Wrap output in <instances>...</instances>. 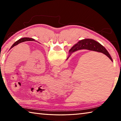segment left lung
Segmentation results:
<instances>
[{
    "label": "left lung",
    "mask_w": 121,
    "mask_h": 121,
    "mask_svg": "<svg viewBox=\"0 0 121 121\" xmlns=\"http://www.w3.org/2000/svg\"><path fill=\"white\" fill-rule=\"evenodd\" d=\"M26 41H35V40L34 39L31 38H28V37L22 38L20 39H19L18 40L16 41V42L14 43L13 45H12V46H11V48H13L14 46L17 45H18V44H20V43H21L24 42H26ZM11 48H10V49H11ZM10 49H9V50H10Z\"/></svg>",
    "instance_id": "1"
}]
</instances>
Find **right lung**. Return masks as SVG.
<instances>
[{
	"label": "right lung",
	"mask_w": 121,
	"mask_h": 121,
	"mask_svg": "<svg viewBox=\"0 0 121 121\" xmlns=\"http://www.w3.org/2000/svg\"><path fill=\"white\" fill-rule=\"evenodd\" d=\"M81 50H87L102 53L105 54L106 56H107L111 61H112V57L110 56L109 53H108L107 50L99 43L97 42V41L95 40L92 39H84L79 40L78 42L75 44L69 50V56L67 60L70 57L73 53Z\"/></svg>",
	"instance_id": "obj_1"
}]
</instances>
